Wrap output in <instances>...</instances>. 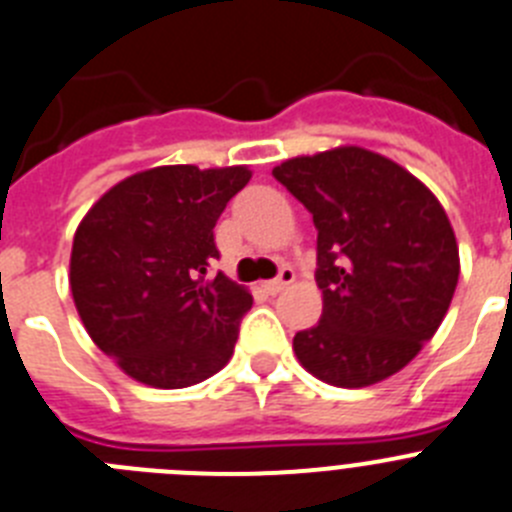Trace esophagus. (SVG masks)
I'll list each match as a JSON object with an SVG mask.
<instances>
[{"label": "esophagus", "instance_id": "34e87169", "mask_svg": "<svg viewBox=\"0 0 512 512\" xmlns=\"http://www.w3.org/2000/svg\"><path fill=\"white\" fill-rule=\"evenodd\" d=\"M292 282H295V271L289 269V266H284V269L279 271L277 279H271V282H264V289H266V292H269V295H279V292H284V289H287Z\"/></svg>", "mask_w": 512, "mask_h": 512}]
</instances>
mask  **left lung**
<instances>
[{
    "instance_id": "left-lung-1",
    "label": "left lung",
    "mask_w": 512,
    "mask_h": 512,
    "mask_svg": "<svg viewBox=\"0 0 512 512\" xmlns=\"http://www.w3.org/2000/svg\"><path fill=\"white\" fill-rule=\"evenodd\" d=\"M318 230L320 323L292 341L333 387H369L431 341L459 282L449 215L418 176L382 153L338 146L274 166Z\"/></svg>"
}]
</instances>
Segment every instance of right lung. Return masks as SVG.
<instances>
[{"mask_svg": "<svg viewBox=\"0 0 512 512\" xmlns=\"http://www.w3.org/2000/svg\"><path fill=\"white\" fill-rule=\"evenodd\" d=\"M248 166H156L117 182L74 233L69 284L89 338L135 382L182 390L233 356L246 287L207 277L217 217Z\"/></svg>", "mask_w": 512, "mask_h": 512, "instance_id": "add662e5", "label": "right lung"}]
</instances>
